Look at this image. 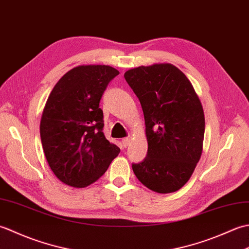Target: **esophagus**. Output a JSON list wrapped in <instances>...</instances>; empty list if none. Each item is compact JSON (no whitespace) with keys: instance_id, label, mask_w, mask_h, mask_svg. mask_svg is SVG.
Masks as SVG:
<instances>
[{"instance_id":"esophagus-1","label":"esophagus","mask_w":249,"mask_h":249,"mask_svg":"<svg viewBox=\"0 0 249 249\" xmlns=\"http://www.w3.org/2000/svg\"><path fill=\"white\" fill-rule=\"evenodd\" d=\"M122 142H123V145L125 147H127L129 145V143H130V138H124L123 140H122Z\"/></svg>"}]
</instances>
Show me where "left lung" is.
<instances>
[{"instance_id": "1", "label": "left lung", "mask_w": 249, "mask_h": 249, "mask_svg": "<svg viewBox=\"0 0 249 249\" xmlns=\"http://www.w3.org/2000/svg\"><path fill=\"white\" fill-rule=\"evenodd\" d=\"M143 110L146 157L133 163L145 187L174 193L192 177L202 154L204 112L192 82L172 64L139 66L124 73Z\"/></svg>"}]
</instances>
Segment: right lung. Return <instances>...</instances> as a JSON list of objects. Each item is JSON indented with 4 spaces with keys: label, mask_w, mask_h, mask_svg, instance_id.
I'll return each mask as SVG.
<instances>
[{
    "label": "right lung",
    "mask_w": 249,
    "mask_h": 249,
    "mask_svg": "<svg viewBox=\"0 0 249 249\" xmlns=\"http://www.w3.org/2000/svg\"><path fill=\"white\" fill-rule=\"evenodd\" d=\"M108 65H80L52 89L40 120L46 160L55 177L72 187H87L107 171L120 147L106 139L99 102L119 75Z\"/></svg>",
    "instance_id": "obj_1"
}]
</instances>
